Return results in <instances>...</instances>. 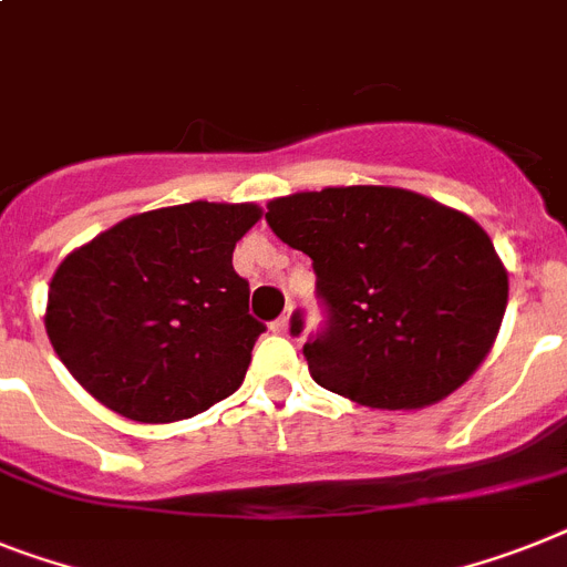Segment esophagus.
<instances>
[{"label": "esophagus", "instance_id": "esophagus-1", "mask_svg": "<svg viewBox=\"0 0 567 567\" xmlns=\"http://www.w3.org/2000/svg\"><path fill=\"white\" fill-rule=\"evenodd\" d=\"M287 330H289V312H284V316H280L278 321H272V333L284 336V333H287Z\"/></svg>", "mask_w": 567, "mask_h": 567}]
</instances>
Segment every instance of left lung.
Here are the masks:
<instances>
[{
    "mask_svg": "<svg viewBox=\"0 0 567 567\" xmlns=\"http://www.w3.org/2000/svg\"><path fill=\"white\" fill-rule=\"evenodd\" d=\"M266 208L316 269L327 321L303 357L318 385L371 409H423L484 362L509 287L475 219L385 185L303 190ZM301 330L298 310L289 333Z\"/></svg>",
    "mask_w": 567,
    "mask_h": 567,
    "instance_id": "8db88e82",
    "label": "left lung"
}]
</instances>
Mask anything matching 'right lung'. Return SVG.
I'll return each mask as SVG.
<instances>
[{"instance_id":"right-lung-1","label":"right lung","mask_w":567,"mask_h":567,"mask_svg":"<svg viewBox=\"0 0 567 567\" xmlns=\"http://www.w3.org/2000/svg\"><path fill=\"white\" fill-rule=\"evenodd\" d=\"M255 203H185L121 219L74 249L49 284L45 333L106 409L173 423L231 396L266 327L231 255Z\"/></svg>"}]
</instances>
